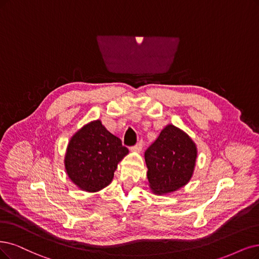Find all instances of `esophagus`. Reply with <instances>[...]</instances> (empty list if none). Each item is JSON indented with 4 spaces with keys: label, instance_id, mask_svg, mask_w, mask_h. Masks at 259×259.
Returning a JSON list of instances; mask_svg holds the SVG:
<instances>
[{
    "label": "esophagus",
    "instance_id": "obj_1",
    "mask_svg": "<svg viewBox=\"0 0 259 259\" xmlns=\"http://www.w3.org/2000/svg\"><path fill=\"white\" fill-rule=\"evenodd\" d=\"M142 148H143V142L140 141V142L137 143V144H136L135 146L131 147V150H132V151H136V152H140V151L142 150Z\"/></svg>",
    "mask_w": 259,
    "mask_h": 259
}]
</instances>
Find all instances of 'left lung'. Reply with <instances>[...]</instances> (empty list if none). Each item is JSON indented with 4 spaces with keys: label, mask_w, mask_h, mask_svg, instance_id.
Listing matches in <instances>:
<instances>
[{
    "label": "left lung",
    "mask_w": 259,
    "mask_h": 259,
    "mask_svg": "<svg viewBox=\"0 0 259 259\" xmlns=\"http://www.w3.org/2000/svg\"><path fill=\"white\" fill-rule=\"evenodd\" d=\"M196 159L197 148L193 140L168 123L145 151L151 192L165 195L185 187L193 176Z\"/></svg>",
    "instance_id": "8db88e82"
}]
</instances>
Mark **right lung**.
Masks as SVG:
<instances>
[{
	"label": "right lung",
	"instance_id": "right-lung-1",
	"mask_svg": "<svg viewBox=\"0 0 259 259\" xmlns=\"http://www.w3.org/2000/svg\"><path fill=\"white\" fill-rule=\"evenodd\" d=\"M128 154V148L100 119L93 120L76 131L67 145L66 174L85 192H98L112 183L114 171Z\"/></svg>",
	"mask_w": 259,
	"mask_h": 259
}]
</instances>
